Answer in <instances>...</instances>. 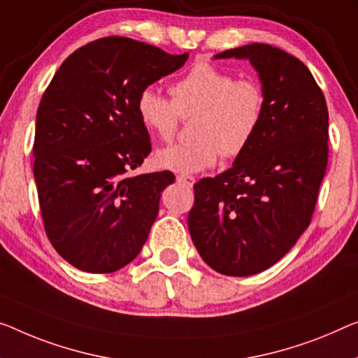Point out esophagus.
<instances>
[{"label":"esophagus","instance_id":"1","mask_svg":"<svg viewBox=\"0 0 358 358\" xmlns=\"http://www.w3.org/2000/svg\"><path fill=\"white\" fill-rule=\"evenodd\" d=\"M177 181L180 185H183V186H188V188H193V185H194V177H189V175H178L177 177Z\"/></svg>","mask_w":358,"mask_h":358}]
</instances>
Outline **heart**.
I'll use <instances>...</instances> for the list:
<instances>
[{"label": "heart", "instance_id": "1", "mask_svg": "<svg viewBox=\"0 0 358 358\" xmlns=\"http://www.w3.org/2000/svg\"><path fill=\"white\" fill-rule=\"evenodd\" d=\"M170 99L154 88L136 98L138 119L148 131L170 140L181 119L193 117V140L159 149L154 162L175 173H197L223 157L246 151L265 115L266 96L255 78H234L209 62H196L170 85Z\"/></svg>", "mask_w": 358, "mask_h": 358}]
</instances>
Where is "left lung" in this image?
Returning <instances> with one entry per match:
<instances>
[{"label":"left lung","mask_w":358,"mask_h":358,"mask_svg":"<svg viewBox=\"0 0 358 358\" xmlns=\"http://www.w3.org/2000/svg\"><path fill=\"white\" fill-rule=\"evenodd\" d=\"M249 59L265 90L262 124L233 167L194 185L188 228L218 273H260L289 252L310 225L328 164V108L307 66L252 43L215 59Z\"/></svg>","instance_id":"left-lung-1"}]
</instances>
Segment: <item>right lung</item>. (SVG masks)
<instances>
[{
  "instance_id": "obj_1",
  "label": "right lung",
  "mask_w": 358,
  "mask_h": 358,
  "mask_svg": "<svg viewBox=\"0 0 358 358\" xmlns=\"http://www.w3.org/2000/svg\"><path fill=\"white\" fill-rule=\"evenodd\" d=\"M186 59L188 52L106 36L73 51L48 85L36 112L34 177L48 238L76 268L112 273L146 243L175 175H130L151 152L136 98Z\"/></svg>"
}]
</instances>
